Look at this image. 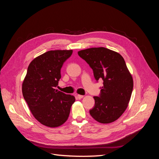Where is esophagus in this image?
I'll return each instance as SVG.
<instances>
[{
    "mask_svg": "<svg viewBox=\"0 0 159 159\" xmlns=\"http://www.w3.org/2000/svg\"><path fill=\"white\" fill-rule=\"evenodd\" d=\"M77 98H78V99H82L84 98V95H77Z\"/></svg>",
    "mask_w": 159,
    "mask_h": 159,
    "instance_id": "1",
    "label": "esophagus"
}]
</instances>
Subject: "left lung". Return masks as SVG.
<instances>
[{
    "label": "left lung",
    "instance_id": "1",
    "mask_svg": "<svg viewBox=\"0 0 159 159\" xmlns=\"http://www.w3.org/2000/svg\"><path fill=\"white\" fill-rule=\"evenodd\" d=\"M78 54L93 70L96 81H103L99 96L93 97L91 116L101 123L116 121L126 110L133 88L132 75L123 57L103 47L80 50Z\"/></svg>",
    "mask_w": 159,
    "mask_h": 159
}]
</instances>
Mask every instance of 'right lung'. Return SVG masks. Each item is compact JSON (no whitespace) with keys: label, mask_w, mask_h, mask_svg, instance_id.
<instances>
[{"label":"right lung","mask_w":159,"mask_h":159,"mask_svg":"<svg viewBox=\"0 0 159 159\" xmlns=\"http://www.w3.org/2000/svg\"><path fill=\"white\" fill-rule=\"evenodd\" d=\"M73 50H50L28 66L22 83V95L33 116L41 124L57 127L68 119L75 97L56 89L60 70Z\"/></svg>","instance_id":"right-lung-1"}]
</instances>
